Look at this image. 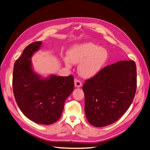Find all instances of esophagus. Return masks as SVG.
I'll list each match as a JSON object with an SVG mask.
<instances>
[{
	"label": "esophagus",
	"instance_id": "1",
	"mask_svg": "<svg viewBox=\"0 0 150 150\" xmlns=\"http://www.w3.org/2000/svg\"><path fill=\"white\" fill-rule=\"evenodd\" d=\"M74 85H75V87H76V88H80V87H81V86H82L83 84H82V83H81L79 80L75 79Z\"/></svg>",
	"mask_w": 150,
	"mask_h": 150
}]
</instances>
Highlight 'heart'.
<instances>
[{"instance_id":"heart-1","label":"heart","mask_w":150,"mask_h":150,"mask_svg":"<svg viewBox=\"0 0 150 150\" xmlns=\"http://www.w3.org/2000/svg\"><path fill=\"white\" fill-rule=\"evenodd\" d=\"M62 58L67 68L72 64H79L78 71L84 78H91L98 74L106 64L109 57L108 50L93 42L74 45Z\"/></svg>"}]
</instances>
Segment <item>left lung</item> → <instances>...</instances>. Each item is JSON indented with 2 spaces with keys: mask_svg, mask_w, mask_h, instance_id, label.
<instances>
[{
  "mask_svg": "<svg viewBox=\"0 0 150 150\" xmlns=\"http://www.w3.org/2000/svg\"><path fill=\"white\" fill-rule=\"evenodd\" d=\"M137 78L135 62L121 61L86 80L83 90L85 114L89 123L104 127L120 119L133 102Z\"/></svg>",
  "mask_w": 150,
  "mask_h": 150,
  "instance_id": "8db88e82",
  "label": "left lung"
}]
</instances>
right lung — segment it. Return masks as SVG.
Wrapping results in <instances>:
<instances>
[{
	"mask_svg": "<svg viewBox=\"0 0 150 150\" xmlns=\"http://www.w3.org/2000/svg\"><path fill=\"white\" fill-rule=\"evenodd\" d=\"M42 41L27 46L13 67V95L21 111L36 123L48 125L56 122L64 110V102L74 90V78L51 74L42 77L33 69L31 57Z\"/></svg>",
	"mask_w": 150,
	"mask_h": 150,
	"instance_id": "obj_1",
	"label": "right lung"
}]
</instances>
